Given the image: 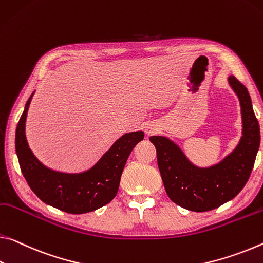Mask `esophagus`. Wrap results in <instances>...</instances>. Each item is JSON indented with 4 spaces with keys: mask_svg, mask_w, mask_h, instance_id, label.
I'll return each mask as SVG.
<instances>
[{
    "mask_svg": "<svg viewBox=\"0 0 263 263\" xmlns=\"http://www.w3.org/2000/svg\"><path fill=\"white\" fill-rule=\"evenodd\" d=\"M158 130V125H156L154 123H146L145 124V133H146V136H152L154 133H157Z\"/></svg>",
    "mask_w": 263,
    "mask_h": 263,
    "instance_id": "1",
    "label": "esophagus"
}]
</instances>
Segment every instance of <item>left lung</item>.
Listing matches in <instances>:
<instances>
[{
  "instance_id": "8db88e82",
  "label": "left lung",
  "mask_w": 263,
  "mask_h": 263,
  "mask_svg": "<svg viewBox=\"0 0 263 263\" xmlns=\"http://www.w3.org/2000/svg\"><path fill=\"white\" fill-rule=\"evenodd\" d=\"M228 83L240 102L242 136L236 147L218 164L199 167L167 137H149L157 149L166 193L185 210L206 212L223 205L240 193L252 173L260 147L259 122L247 87L234 76L228 77Z\"/></svg>"
}]
</instances>
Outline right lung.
I'll return each instance as SVG.
<instances>
[{"label": "right lung", "instance_id": "obj_1", "mask_svg": "<svg viewBox=\"0 0 263 263\" xmlns=\"http://www.w3.org/2000/svg\"><path fill=\"white\" fill-rule=\"evenodd\" d=\"M29 97L16 128L15 147L24 178L42 201L70 214H83L98 210L116 197L124 166L133 147L144 139V132H128L117 139L89 170L65 173L47 167L29 147L26 122Z\"/></svg>", "mask_w": 263, "mask_h": 263}]
</instances>
